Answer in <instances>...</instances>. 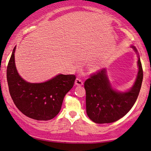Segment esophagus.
<instances>
[{
  "mask_svg": "<svg viewBox=\"0 0 151 151\" xmlns=\"http://www.w3.org/2000/svg\"><path fill=\"white\" fill-rule=\"evenodd\" d=\"M75 84L76 86H82L83 85V82H82V80H81L80 78H77L76 79Z\"/></svg>",
  "mask_w": 151,
  "mask_h": 151,
  "instance_id": "1",
  "label": "esophagus"
}]
</instances>
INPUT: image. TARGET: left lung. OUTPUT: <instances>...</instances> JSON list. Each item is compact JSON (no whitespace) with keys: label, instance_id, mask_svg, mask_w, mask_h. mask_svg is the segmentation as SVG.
Here are the masks:
<instances>
[{"label":"left lung","instance_id":"left-lung-1","mask_svg":"<svg viewBox=\"0 0 151 151\" xmlns=\"http://www.w3.org/2000/svg\"><path fill=\"white\" fill-rule=\"evenodd\" d=\"M132 48L136 51V48ZM136 82L130 90L119 92L111 88L105 69L90 76L84 82L86 113L96 124L115 122L126 115L137 100L142 86L143 70L140 59Z\"/></svg>","mask_w":151,"mask_h":151}]
</instances>
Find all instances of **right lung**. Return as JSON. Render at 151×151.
<instances>
[{"label":"right lung","mask_w":151,"mask_h":151,"mask_svg":"<svg viewBox=\"0 0 151 151\" xmlns=\"http://www.w3.org/2000/svg\"><path fill=\"white\" fill-rule=\"evenodd\" d=\"M15 47L6 68L9 93L23 114L39 121L54 118L61 110L65 94L73 86L75 75L59 74L46 82H25L18 74L15 64Z\"/></svg>","instance_id":"1"}]
</instances>
